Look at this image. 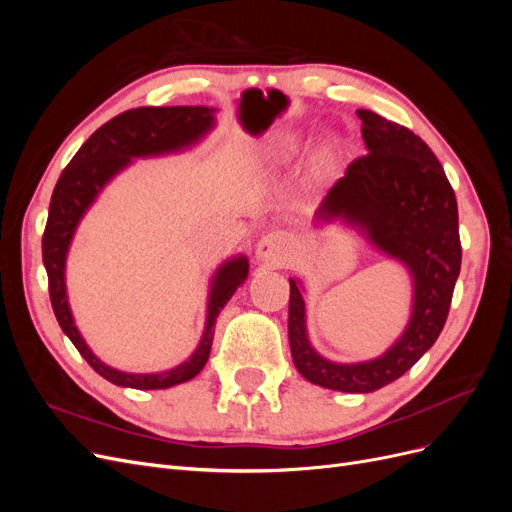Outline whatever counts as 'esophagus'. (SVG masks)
I'll return each instance as SVG.
<instances>
[{"label":"esophagus","mask_w":512,"mask_h":512,"mask_svg":"<svg viewBox=\"0 0 512 512\" xmlns=\"http://www.w3.org/2000/svg\"><path fill=\"white\" fill-rule=\"evenodd\" d=\"M256 258L269 267H282L290 260V243L282 232H269L256 247Z\"/></svg>","instance_id":"34e87169"}]
</instances>
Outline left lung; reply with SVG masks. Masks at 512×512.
<instances>
[{"instance_id": "8db88e82", "label": "left lung", "mask_w": 512, "mask_h": 512, "mask_svg": "<svg viewBox=\"0 0 512 512\" xmlns=\"http://www.w3.org/2000/svg\"><path fill=\"white\" fill-rule=\"evenodd\" d=\"M367 156L356 158L329 190L316 220H342L386 256L404 262L414 297L406 331L378 359L333 363L307 339L305 301L290 277L288 342L299 374L342 393H371L395 382L436 344L461 269L457 198L421 136L359 108Z\"/></svg>"}]
</instances>
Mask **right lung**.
Segmentation results:
<instances>
[{
    "mask_svg": "<svg viewBox=\"0 0 512 512\" xmlns=\"http://www.w3.org/2000/svg\"><path fill=\"white\" fill-rule=\"evenodd\" d=\"M213 113L215 108L209 106H141L121 113L87 138L85 145L76 151V156L64 168L53 190L49 220H46L42 235V262L46 275H49L53 312L61 331L70 337V342L81 352L83 359L102 378L117 386L149 391L168 389V386L192 380L209 359L215 320L235 290L247 280L250 262L245 256H235L215 271L209 290L205 333L188 361L168 371H160V374H126V371L104 365L89 350L79 329H76L66 294L68 247L85 211L119 170L126 168L132 158L162 156V153L192 147L213 128Z\"/></svg>",
    "mask_w": 512,
    "mask_h": 512,
    "instance_id": "add662e5",
    "label": "right lung"
}]
</instances>
